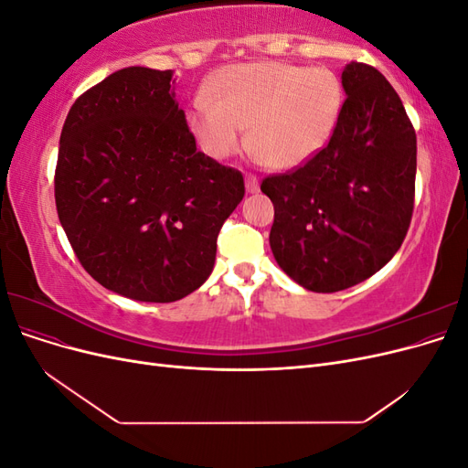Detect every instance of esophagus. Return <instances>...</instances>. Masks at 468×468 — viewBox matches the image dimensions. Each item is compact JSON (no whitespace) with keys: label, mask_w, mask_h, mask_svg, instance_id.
Returning a JSON list of instances; mask_svg holds the SVG:
<instances>
[{"label":"esophagus","mask_w":468,"mask_h":468,"mask_svg":"<svg viewBox=\"0 0 468 468\" xmlns=\"http://www.w3.org/2000/svg\"><path fill=\"white\" fill-rule=\"evenodd\" d=\"M246 191L248 193H258L260 191V181H258L256 176H251V174L246 176Z\"/></svg>","instance_id":"34e87169"}]
</instances>
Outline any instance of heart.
<instances>
[{
	"mask_svg": "<svg viewBox=\"0 0 468 468\" xmlns=\"http://www.w3.org/2000/svg\"><path fill=\"white\" fill-rule=\"evenodd\" d=\"M344 105L334 72L287 62H250L217 69L187 111L205 154L226 160L248 143L267 165L291 169L328 143Z\"/></svg>",
	"mask_w": 468,
	"mask_h": 468,
	"instance_id": "heart-1",
	"label": "heart"
}]
</instances>
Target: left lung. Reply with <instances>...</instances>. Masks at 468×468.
I'll list each match as a JSON object with an SVG mask.
<instances>
[{"label":"left lung","instance_id":"left-lung-1","mask_svg":"<svg viewBox=\"0 0 468 468\" xmlns=\"http://www.w3.org/2000/svg\"><path fill=\"white\" fill-rule=\"evenodd\" d=\"M347 95L325 148L292 174L265 177L273 258L294 282L335 292L369 279L404 242L414 210L416 133L378 69L349 62Z\"/></svg>","mask_w":468,"mask_h":468}]
</instances>
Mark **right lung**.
Instances as JSON below:
<instances>
[{"instance_id": "add662e5", "label": "right lung", "mask_w": 468, "mask_h": 468, "mask_svg": "<svg viewBox=\"0 0 468 468\" xmlns=\"http://www.w3.org/2000/svg\"><path fill=\"white\" fill-rule=\"evenodd\" d=\"M174 69L122 68L62 126L56 210L83 269L140 303H174L212 273L244 177L197 150Z\"/></svg>"}]
</instances>
